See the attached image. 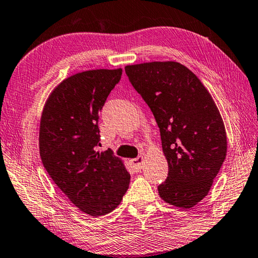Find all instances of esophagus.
Wrapping results in <instances>:
<instances>
[{
    "mask_svg": "<svg viewBox=\"0 0 258 258\" xmlns=\"http://www.w3.org/2000/svg\"><path fill=\"white\" fill-rule=\"evenodd\" d=\"M131 163H132V166L135 170L140 171L142 169V166H143V157L140 156L138 158L132 159V160H131Z\"/></svg>",
    "mask_w": 258,
    "mask_h": 258,
    "instance_id": "34e87169",
    "label": "esophagus"
}]
</instances>
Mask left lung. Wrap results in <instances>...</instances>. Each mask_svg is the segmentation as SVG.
Wrapping results in <instances>:
<instances>
[{"mask_svg": "<svg viewBox=\"0 0 258 258\" xmlns=\"http://www.w3.org/2000/svg\"><path fill=\"white\" fill-rule=\"evenodd\" d=\"M126 76L151 109L168 162L160 198L190 209L208 195L227 154V134L212 96L200 79L178 62L125 67Z\"/></svg>", "mask_w": 258, "mask_h": 258, "instance_id": "1", "label": "left lung"}]
</instances>
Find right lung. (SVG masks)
Wrapping results in <instances>:
<instances>
[{
    "mask_svg": "<svg viewBox=\"0 0 258 258\" xmlns=\"http://www.w3.org/2000/svg\"><path fill=\"white\" fill-rule=\"evenodd\" d=\"M121 72L73 74L51 91L41 114L39 152L46 171L79 210L95 218L118 207L130 185L123 160L110 150H96L99 111Z\"/></svg>",
    "mask_w": 258,
    "mask_h": 258,
    "instance_id": "obj_1",
    "label": "right lung"
}]
</instances>
